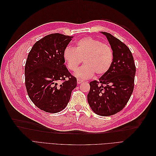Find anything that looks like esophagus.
<instances>
[{"instance_id":"obj_1","label":"esophagus","mask_w":156,"mask_h":156,"mask_svg":"<svg viewBox=\"0 0 156 156\" xmlns=\"http://www.w3.org/2000/svg\"><path fill=\"white\" fill-rule=\"evenodd\" d=\"M83 80H81V79H77V83H78V84H81V83H83Z\"/></svg>"}]
</instances>
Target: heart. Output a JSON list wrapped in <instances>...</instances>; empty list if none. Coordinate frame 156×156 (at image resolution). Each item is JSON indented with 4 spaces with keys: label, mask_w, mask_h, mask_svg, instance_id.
Instances as JSON below:
<instances>
[{
    "label": "heart",
    "mask_w": 156,
    "mask_h": 156,
    "mask_svg": "<svg viewBox=\"0 0 156 156\" xmlns=\"http://www.w3.org/2000/svg\"><path fill=\"white\" fill-rule=\"evenodd\" d=\"M64 60L67 68L75 72L83 60L84 65L75 73L78 78L87 79L96 73L98 76L105 74L113 62V51L107 44L91 37H85L77 41L74 48L68 46L64 50Z\"/></svg>",
    "instance_id": "b5f03b06"
}]
</instances>
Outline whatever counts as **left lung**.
Masks as SVG:
<instances>
[{
	"instance_id": "8db88e82",
	"label": "left lung",
	"mask_w": 156,
	"mask_h": 156,
	"mask_svg": "<svg viewBox=\"0 0 156 156\" xmlns=\"http://www.w3.org/2000/svg\"><path fill=\"white\" fill-rule=\"evenodd\" d=\"M113 51L110 69L99 79L90 83L88 104L96 114L107 116L120 112L126 105L133 91L136 68L129 49L109 33L101 32Z\"/></svg>"
}]
</instances>
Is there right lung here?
I'll list each match as a JSON object with an SVG mask.
<instances>
[{"label": "right lung", "instance_id": "add662e5", "mask_svg": "<svg viewBox=\"0 0 156 156\" xmlns=\"http://www.w3.org/2000/svg\"><path fill=\"white\" fill-rule=\"evenodd\" d=\"M73 36L59 33L36 41L28 55L25 74L27 91L41 110L56 113L67 106L77 79L64 64V49Z\"/></svg>", "mask_w": 156, "mask_h": 156}]
</instances>
